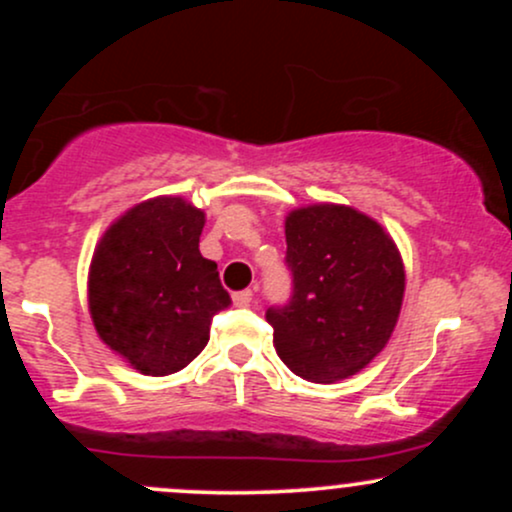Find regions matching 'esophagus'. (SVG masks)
<instances>
[{
  "label": "esophagus",
  "mask_w": 512,
  "mask_h": 512,
  "mask_svg": "<svg viewBox=\"0 0 512 512\" xmlns=\"http://www.w3.org/2000/svg\"><path fill=\"white\" fill-rule=\"evenodd\" d=\"M252 301H255V293H252L250 289L238 291L236 296H233V303H236L238 308H248V305H252Z\"/></svg>",
  "instance_id": "34e87169"
}]
</instances>
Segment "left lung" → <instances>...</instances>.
I'll use <instances>...</instances> for the list:
<instances>
[{"mask_svg": "<svg viewBox=\"0 0 512 512\" xmlns=\"http://www.w3.org/2000/svg\"><path fill=\"white\" fill-rule=\"evenodd\" d=\"M291 298L269 305L281 361L303 380L349 378L383 351L404 296L402 257L368 216L337 204L286 219Z\"/></svg>", "mask_w": 512, "mask_h": 512, "instance_id": "obj_1", "label": "left lung"}]
</instances>
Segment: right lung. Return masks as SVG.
<instances>
[{
    "label": "right lung",
    "mask_w": 512,
    "mask_h": 512,
    "mask_svg": "<svg viewBox=\"0 0 512 512\" xmlns=\"http://www.w3.org/2000/svg\"><path fill=\"white\" fill-rule=\"evenodd\" d=\"M204 211L158 197L110 226L88 276V303L110 349L146 375L178 373L231 305L216 262L199 252Z\"/></svg>",
    "instance_id": "add662e5"
}]
</instances>
